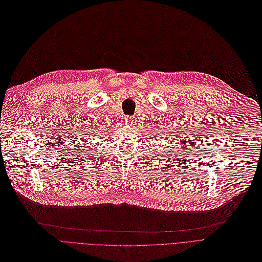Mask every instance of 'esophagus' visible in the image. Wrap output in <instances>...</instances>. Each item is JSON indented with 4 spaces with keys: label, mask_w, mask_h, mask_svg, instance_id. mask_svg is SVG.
<instances>
[{
    "label": "esophagus",
    "mask_w": 262,
    "mask_h": 262,
    "mask_svg": "<svg viewBox=\"0 0 262 262\" xmlns=\"http://www.w3.org/2000/svg\"><path fill=\"white\" fill-rule=\"evenodd\" d=\"M123 120L127 124H133L134 121H135V118L133 116H126L123 118Z\"/></svg>",
    "instance_id": "obj_1"
}]
</instances>
